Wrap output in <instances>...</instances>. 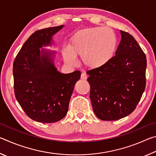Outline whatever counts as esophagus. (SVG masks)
Masks as SVG:
<instances>
[{
  "mask_svg": "<svg viewBox=\"0 0 156 156\" xmlns=\"http://www.w3.org/2000/svg\"><path fill=\"white\" fill-rule=\"evenodd\" d=\"M80 78L82 79V80H87V76L86 74H84V73H82Z\"/></svg>",
  "mask_w": 156,
  "mask_h": 156,
  "instance_id": "1",
  "label": "esophagus"
}]
</instances>
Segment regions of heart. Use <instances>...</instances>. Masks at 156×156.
<instances>
[{
	"label": "heart",
	"instance_id": "heart-1",
	"mask_svg": "<svg viewBox=\"0 0 156 156\" xmlns=\"http://www.w3.org/2000/svg\"><path fill=\"white\" fill-rule=\"evenodd\" d=\"M117 46V37L110 28H87L73 34L69 49L65 50L63 56L65 62L70 65L75 64L76 56L82 57L86 67L98 69L113 58Z\"/></svg>",
	"mask_w": 156,
	"mask_h": 156
}]
</instances>
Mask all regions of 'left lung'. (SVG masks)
Returning <instances> with one entry per match:
<instances>
[{"label": "left lung", "instance_id": "1", "mask_svg": "<svg viewBox=\"0 0 156 156\" xmlns=\"http://www.w3.org/2000/svg\"><path fill=\"white\" fill-rule=\"evenodd\" d=\"M120 34L115 56L103 67L87 72L94 112L102 120H120L131 113L146 87V55L131 34Z\"/></svg>", "mask_w": 156, "mask_h": 156}]
</instances>
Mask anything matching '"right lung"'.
<instances>
[{"mask_svg": "<svg viewBox=\"0 0 156 156\" xmlns=\"http://www.w3.org/2000/svg\"><path fill=\"white\" fill-rule=\"evenodd\" d=\"M62 27L36 31L25 42L13 64L16 98L26 115L39 122H56L65 117L80 78V71L67 74L58 72L48 53L41 56V47L49 44L51 36Z\"/></svg>", "mask_w": 156, "mask_h": 156, "instance_id": "add662e5", "label": "right lung"}]
</instances>
